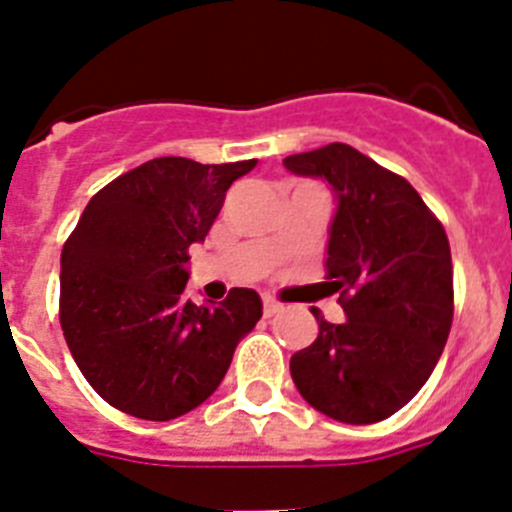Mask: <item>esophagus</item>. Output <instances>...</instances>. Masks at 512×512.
<instances>
[{
  "instance_id": "obj_1",
  "label": "esophagus",
  "mask_w": 512,
  "mask_h": 512,
  "mask_svg": "<svg viewBox=\"0 0 512 512\" xmlns=\"http://www.w3.org/2000/svg\"><path fill=\"white\" fill-rule=\"evenodd\" d=\"M282 310V302L274 300L271 295H264V315L266 318H271V315H277V312Z\"/></svg>"
}]
</instances>
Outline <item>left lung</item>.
<instances>
[{"instance_id": "obj_1", "label": "left lung", "mask_w": 512, "mask_h": 512, "mask_svg": "<svg viewBox=\"0 0 512 512\" xmlns=\"http://www.w3.org/2000/svg\"><path fill=\"white\" fill-rule=\"evenodd\" d=\"M284 166L336 192L325 284L346 312L336 325L312 310L320 333L289 372L328 418L379 423L418 395L443 354L454 320L449 238L408 179L346 143L295 153Z\"/></svg>"}]
</instances>
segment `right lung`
<instances>
[{
    "label": "right lung",
    "instance_id": "add662e5",
    "mask_svg": "<svg viewBox=\"0 0 512 512\" xmlns=\"http://www.w3.org/2000/svg\"><path fill=\"white\" fill-rule=\"evenodd\" d=\"M253 166L153 158L81 212L61 251L58 318L76 366L112 408L143 420L189 413L259 323L253 289H230L220 305L184 300L189 246L205 241L230 184Z\"/></svg>",
    "mask_w": 512,
    "mask_h": 512
}]
</instances>
